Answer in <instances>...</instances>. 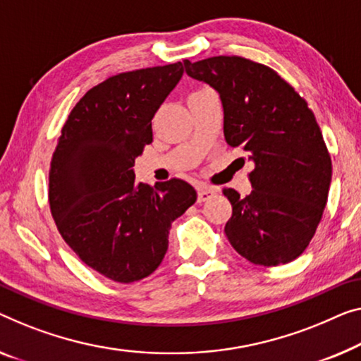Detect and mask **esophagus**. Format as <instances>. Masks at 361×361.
Here are the masks:
<instances>
[{"instance_id":"34e87169","label":"esophagus","mask_w":361,"mask_h":361,"mask_svg":"<svg viewBox=\"0 0 361 361\" xmlns=\"http://www.w3.org/2000/svg\"><path fill=\"white\" fill-rule=\"evenodd\" d=\"M214 195H217V188L207 186V185H199L197 186V201L199 202L207 201V199L212 197Z\"/></svg>"}]
</instances>
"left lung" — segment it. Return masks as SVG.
Masks as SVG:
<instances>
[{"instance_id": "1", "label": "left lung", "mask_w": 361, "mask_h": 361, "mask_svg": "<svg viewBox=\"0 0 361 361\" xmlns=\"http://www.w3.org/2000/svg\"><path fill=\"white\" fill-rule=\"evenodd\" d=\"M188 76L217 90L228 146L248 154L252 190L232 188L225 235L256 266H279L308 248L329 195L332 162L314 113L287 80L266 64L236 55L191 63Z\"/></svg>"}]
</instances>
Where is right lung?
Segmentation results:
<instances>
[{"mask_svg":"<svg viewBox=\"0 0 361 361\" xmlns=\"http://www.w3.org/2000/svg\"><path fill=\"white\" fill-rule=\"evenodd\" d=\"M183 63L118 73L84 94L61 128L48 173L58 232L79 259L120 283L147 277L169 248L171 222L196 202L180 178L134 181V159L152 142V118Z\"/></svg>","mask_w":361,"mask_h":361,"instance_id":"obj_1","label":"right lung"}]
</instances>
